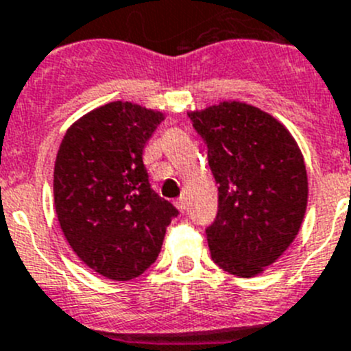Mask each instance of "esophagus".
<instances>
[{
    "mask_svg": "<svg viewBox=\"0 0 351 351\" xmlns=\"http://www.w3.org/2000/svg\"><path fill=\"white\" fill-rule=\"evenodd\" d=\"M176 206H178L179 210H181L182 213L186 212V199L184 198H178L176 199Z\"/></svg>",
    "mask_w": 351,
    "mask_h": 351,
    "instance_id": "esophagus-1",
    "label": "esophagus"
}]
</instances>
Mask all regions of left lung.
I'll use <instances>...</instances> for the list:
<instances>
[{
  "instance_id": "obj_1",
  "label": "left lung",
  "mask_w": 351,
  "mask_h": 351,
  "mask_svg": "<svg viewBox=\"0 0 351 351\" xmlns=\"http://www.w3.org/2000/svg\"><path fill=\"white\" fill-rule=\"evenodd\" d=\"M189 119L219 184L217 215L205 229L212 260L253 278L300 231L308 198L302 153L285 125L245 103L223 101Z\"/></svg>"
}]
</instances>
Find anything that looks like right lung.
I'll list each match as a JSON object with an SVG mask.
<instances>
[{
    "label": "right lung",
    "instance_id": "obj_1",
    "mask_svg": "<svg viewBox=\"0 0 351 351\" xmlns=\"http://www.w3.org/2000/svg\"><path fill=\"white\" fill-rule=\"evenodd\" d=\"M163 115L129 101L93 110L65 132L55 162V208L79 258L115 281L141 276L179 210L155 193L143 163Z\"/></svg>",
    "mask_w": 351,
    "mask_h": 351
}]
</instances>
